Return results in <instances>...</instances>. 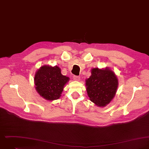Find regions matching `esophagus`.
I'll return each instance as SVG.
<instances>
[{
  "label": "esophagus",
  "instance_id": "34e87169",
  "mask_svg": "<svg viewBox=\"0 0 149 149\" xmlns=\"http://www.w3.org/2000/svg\"><path fill=\"white\" fill-rule=\"evenodd\" d=\"M73 79L76 81H80V77L79 76H73Z\"/></svg>",
  "mask_w": 149,
  "mask_h": 149
}]
</instances>
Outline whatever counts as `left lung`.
Returning a JSON list of instances; mask_svg holds the SVG:
<instances>
[{
  "instance_id": "8db88e82",
  "label": "left lung",
  "mask_w": 149,
  "mask_h": 149,
  "mask_svg": "<svg viewBox=\"0 0 149 149\" xmlns=\"http://www.w3.org/2000/svg\"><path fill=\"white\" fill-rule=\"evenodd\" d=\"M86 86L90 100L97 107H103L116 95L118 79L115 73L108 67L94 68L91 70L89 78L86 79Z\"/></svg>"
}]
</instances>
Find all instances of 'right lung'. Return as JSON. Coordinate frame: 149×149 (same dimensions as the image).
<instances>
[{
	"label": "right lung",
	"instance_id": "obj_1",
	"mask_svg": "<svg viewBox=\"0 0 149 149\" xmlns=\"http://www.w3.org/2000/svg\"><path fill=\"white\" fill-rule=\"evenodd\" d=\"M68 77L61 73V69L58 66L45 65L40 67L35 73L34 85L38 94L48 101L58 100L66 84Z\"/></svg>",
	"mask_w": 149,
	"mask_h": 149
}]
</instances>
